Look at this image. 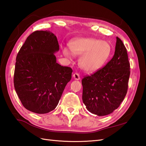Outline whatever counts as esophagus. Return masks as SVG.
<instances>
[{
	"mask_svg": "<svg viewBox=\"0 0 146 146\" xmlns=\"http://www.w3.org/2000/svg\"><path fill=\"white\" fill-rule=\"evenodd\" d=\"M73 77L75 80H80V79H81V78H80L79 74H77V73H74L73 74Z\"/></svg>",
	"mask_w": 146,
	"mask_h": 146,
	"instance_id": "obj_1",
	"label": "esophagus"
}]
</instances>
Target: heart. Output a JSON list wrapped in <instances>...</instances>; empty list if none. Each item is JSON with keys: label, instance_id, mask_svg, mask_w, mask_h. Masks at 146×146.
I'll list each match as a JSON object with an SVG mask.
<instances>
[{"label": "heart", "instance_id": "obj_1", "mask_svg": "<svg viewBox=\"0 0 146 146\" xmlns=\"http://www.w3.org/2000/svg\"><path fill=\"white\" fill-rule=\"evenodd\" d=\"M70 50L67 47L62 49L64 55L68 58L81 55L79 65L88 73L100 70L110 56L112 48L108 41L94 38H79L71 41Z\"/></svg>", "mask_w": 146, "mask_h": 146}]
</instances>
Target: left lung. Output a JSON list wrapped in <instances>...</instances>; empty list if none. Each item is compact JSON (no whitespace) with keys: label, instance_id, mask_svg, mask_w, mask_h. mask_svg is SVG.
<instances>
[{"label":"left lung","instance_id":"8db88e82","mask_svg":"<svg viewBox=\"0 0 146 146\" xmlns=\"http://www.w3.org/2000/svg\"><path fill=\"white\" fill-rule=\"evenodd\" d=\"M129 76L127 50L117 37L111 60L103 69L82 79V102L88 110L100 117L117 109L126 96Z\"/></svg>","mask_w":146,"mask_h":146}]
</instances>
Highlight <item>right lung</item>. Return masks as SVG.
I'll return each mask as SVG.
<instances>
[{
    "label": "right lung",
    "instance_id": "1",
    "mask_svg": "<svg viewBox=\"0 0 146 146\" xmlns=\"http://www.w3.org/2000/svg\"><path fill=\"white\" fill-rule=\"evenodd\" d=\"M59 45L50 31H36L25 41L17 53L14 85L23 106L28 110L44 114L54 110L72 69L56 63L55 53Z\"/></svg>",
    "mask_w": 146,
    "mask_h": 146
}]
</instances>
